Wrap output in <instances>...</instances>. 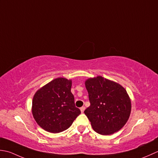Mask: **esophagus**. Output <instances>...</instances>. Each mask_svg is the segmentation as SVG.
Listing matches in <instances>:
<instances>
[{"label": "esophagus", "mask_w": 158, "mask_h": 158, "mask_svg": "<svg viewBox=\"0 0 158 158\" xmlns=\"http://www.w3.org/2000/svg\"><path fill=\"white\" fill-rule=\"evenodd\" d=\"M85 106H82V107L80 108V110H81L82 113H83L84 111H85Z\"/></svg>", "instance_id": "obj_1"}]
</instances>
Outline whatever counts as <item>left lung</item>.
<instances>
[{"instance_id":"obj_1","label":"left lung","mask_w":158,"mask_h":158,"mask_svg":"<svg viewBox=\"0 0 158 158\" xmlns=\"http://www.w3.org/2000/svg\"><path fill=\"white\" fill-rule=\"evenodd\" d=\"M85 86L91 105L85 114L94 131L110 135L120 130L131 112V101L126 90L102 76L88 79Z\"/></svg>"}]
</instances>
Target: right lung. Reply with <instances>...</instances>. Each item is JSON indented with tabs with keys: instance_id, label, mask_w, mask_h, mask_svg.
Listing matches in <instances>:
<instances>
[{
	"instance_id": "add662e5",
	"label": "right lung",
	"mask_w": 158,
	"mask_h": 158,
	"mask_svg": "<svg viewBox=\"0 0 158 158\" xmlns=\"http://www.w3.org/2000/svg\"><path fill=\"white\" fill-rule=\"evenodd\" d=\"M72 80L59 78L35 93L32 112L37 123L50 133H59L68 129L81 113L76 108L71 92Z\"/></svg>"
}]
</instances>
